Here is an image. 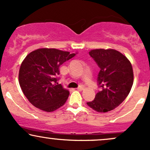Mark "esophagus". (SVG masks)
<instances>
[{"instance_id":"obj_1","label":"esophagus","mask_w":150,"mask_h":150,"mask_svg":"<svg viewBox=\"0 0 150 150\" xmlns=\"http://www.w3.org/2000/svg\"><path fill=\"white\" fill-rule=\"evenodd\" d=\"M77 90H79V91L83 90V89H84V86H82V85L79 86V87L77 88Z\"/></svg>"}]
</instances>
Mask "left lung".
Wrapping results in <instances>:
<instances>
[{
	"instance_id": "obj_1",
	"label": "left lung",
	"mask_w": 150,
	"mask_h": 150,
	"mask_svg": "<svg viewBox=\"0 0 150 150\" xmlns=\"http://www.w3.org/2000/svg\"><path fill=\"white\" fill-rule=\"evenodd\" d=\"M89 53L100 68L97 82L101 89L87 104L97 112H108L119 106L130 93L133 84L132 65L114 49H94Z\"/></svg>"
}]
</instances>
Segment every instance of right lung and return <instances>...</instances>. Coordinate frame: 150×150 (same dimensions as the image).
I'll use <instances>...</instances> for the list:
<instances>
[{
  "mask_svg": "<svg viewBox=\"0 0 150 150\" xmlns=\"http://www.w3.org/2000/svg\"><path fill=\"white\" fill-rule=\"evenodd\" d=\"M75 56L68 51L45 48L26 56L19 71V83L33 106L51 112L64 105L70 92L58 83L59 67Z\"/></svg>",
  "mask_w": 150,
  "mask_h": 150,
  "instance_id": "right-lung-1",
  "label": "right lung"
}]
</instances>
